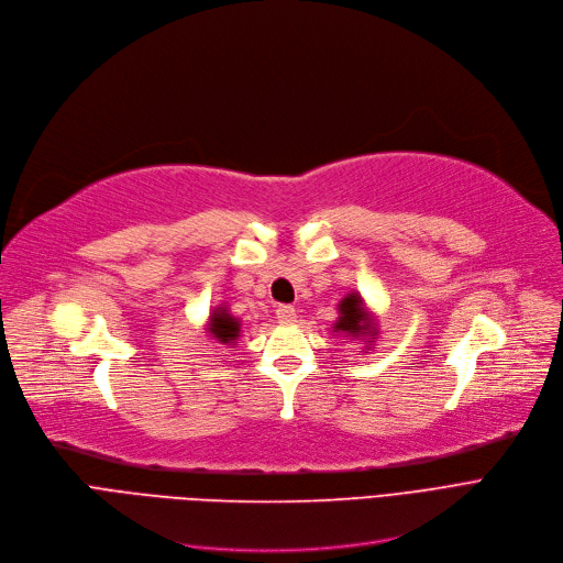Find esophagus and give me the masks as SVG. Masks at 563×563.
I'll list each match as a JSON object with an SVG mask.
<instances>
[{
	"instance_id": "1",
	"label": "esophagus",
	"mask_w": 563,
	"mask_h": 563,
	"mask_svg": "<svg viewBox=\"0 0 563 563\" xmlns=\"http://www.w3.org/2000/svg\"><path fill=\"white\" fill-rule=\"evenodd\" d=\"M277 318H279V323H284V325L296 323V307H292V305H277Z\"/></svg>"
}]
</instances>
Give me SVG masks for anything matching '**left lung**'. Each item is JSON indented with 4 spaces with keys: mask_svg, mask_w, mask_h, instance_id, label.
<instances>
[{
    "mask_svg": "<svg viewBox=\"0 0 563 563\" xmlns=\"http://www.w3.org/2000/svg\"><path fill=\"white\" fill-rule=\"evenodd\" d=\"M339 309H341V318L336 320V325H334L336 332L357 334V332L368 330L364 305H362V300L355 296V292H353V296H347L345 300H341Z\"/></svg>",
    "mask_w": 563,
    "mask_h": 563,
    "instance_id": "8db88e82",
    "label": "left lung"
}]
</instances>
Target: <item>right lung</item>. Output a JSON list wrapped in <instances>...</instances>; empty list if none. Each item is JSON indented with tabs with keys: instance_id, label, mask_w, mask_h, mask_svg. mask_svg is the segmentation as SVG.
<instances>
[{
	"instance_id": "right-lung-1",
	"label": "right lung",
	"mask_w": 563,
	"mask_h": 563,
	"mask_svg": "<svg viewBox=\"0 0 563 563\" xmlns=\"http://www.w3.org/2000/svg\"><path fill=\"white\" fill-rule=\"evenodd\" d=\"M210 332L216 334L218 341L222 343H233L238 339V332H240V325L238 320L231 318L224 309L222 311H216L210 318Z\"/></svg>"
}]
</instances>
